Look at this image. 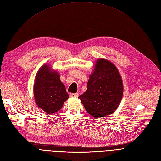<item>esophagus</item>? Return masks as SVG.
<instances>
[{"instance_id": "obj_1", "label": "esophagus", "mask_w": 161, "mask_h": 161, "mask_svg": "<svg viewBox=\"0 0 161 161\" xmlns=\"http://www.w3.org/2000/svg\"><path fill=\"white\" fill-rule=\"evenodd\" d=\"M70 96L71 97H79V94L78 93H70Z\"/></svg>"}]
</instances>
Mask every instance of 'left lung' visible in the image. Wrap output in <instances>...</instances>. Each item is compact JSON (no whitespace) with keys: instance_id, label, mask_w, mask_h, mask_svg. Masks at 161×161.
<instances>
[{"instance_id":"1","label":"left lung","mask_w":161,"mask_h":161,"mask_svg":"<svg viewBox=\"0 0 161 161\" xmlns=\"http://www.w3.org/2000/svg\"><path fill=\"white\" fill-rule=\"evenodd\" d=\"M124 85L117 67L110 61L97 60L87 89L79 97L86 111L95 118L113 114L123 97Z\"/></svg>"}]
</instances>
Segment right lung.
<instances>
[{"mask_svg":"<svg viewBox=\"0 0 161 161\" xmlns=\"http://www.w3.org/2000/svg\"><path fill=\"white\" fill-rule=\"evenodd\" d=\"M33 95L36 105L47 114L59 111L69 98L60 76L45 64L37 72L33 85Z\"/></svg>","mask_w":161,"mask_h":161,"instance_id":"1","label":"right lung"}]
</instances>
